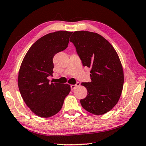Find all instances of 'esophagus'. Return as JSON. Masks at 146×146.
<instances>
[{
    "label": "esophagus",
    "instance_id": "obj_1",
    "mask_svg": "<svg viewBox=\"0 0 146 146\" xmlns=\"http://www.w3.org/2000/svg\"><path fill=\"white\" fill-rule=\"evenodd\" d=\"M80 85V82H76V84H75V85H71V90H75V88L76 87V86H79Z\"/></svg>",
    "mask_w": 146,
    "mask_h": 146
}]
</instances>
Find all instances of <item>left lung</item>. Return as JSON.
<instances>
[{"instance_id":"1","label":"left lung","mask_w":146,"mask_h":146,"mask_svg":"<svg viewBox=\"0 0 146 146\" xmlns=\"http://www.w3.org/2000/svg\"><path fill=\"white\" fill-rule=\"evenodd\" d=\"M70 42L83 66L91 68V82L81 84L88 90L81 105L93 115L105 114L117 104L122 91L124 77L119 56L111 44L97 33L75 31Z\"/></svg>"}]
</instances>
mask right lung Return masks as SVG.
Instances as JSON below:
<instances>
[{"label":"right lung","mask_w":146,"mask_h":146,"mask_svg":"<svg viewBox=\"0 0 146 146\" xmlns=\"http://www.w3.org/2000/svg\"><path fill=\"white\" fill-rule=\"evenodd\" d=\"M73 32L58 31L42 36L31 48L22 62L18 75L21 95L32 112L40 117L56 115L71 91L68 84L49 83L53 73V56L68 47Z\"/></svg>","instance_id":"obj_1"}]
</instances>
